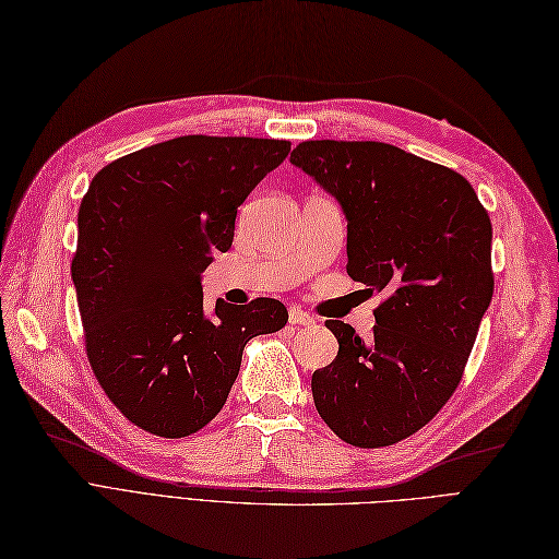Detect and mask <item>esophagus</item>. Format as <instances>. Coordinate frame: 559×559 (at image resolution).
Here are the masks:
<instances>
[{
	"label": "esophagus",
	"mask_w": 559,
	"mask_h": 559,
	"mask_svg": "<svg viewBox=\"0 0 559 559\" xmlns=\"http://www.w3.org/2000/svg\"><path fill=\"white\" fill-rule=\"evenodd\" d=\"M289 322L292 324H304V326H312L317 320L312 314H308L306 310H300V308H292L289 310Z\"/></svg>",
	"instance_id": "esophagus-1"
}]
</instances>
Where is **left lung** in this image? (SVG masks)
Here are the masks:
<instances>
[{
	"mask_svg": "<svg viewBox=\"0 0 559 559\" xmlns=\"http://www.w3.org/2000/svg\"><path fill=\"white\" fill-rule=\"evenodd\" d=\"M292 164L348 221V275L385 294L371 338L326 322L338 355L312 373V400L341 440L395 444L456 390L491 294V221L442 164L373 141H306Z\"/></svg>",
	"mask_w": 559,
	"mask_h": 559,
	"instance_id": "obj_1",
	"label": "left lung"
}]
</instances>
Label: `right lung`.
<instances>
[{"label": "right lung", "mask_w": 559, "mask_h": 559, "mask_svg": "<svg viewBox=\"0 0 559 559\" xmlns=\"http://www.w3.org/2000/svg\"><path fill=\"white\" fill-rule=\"evenodd\" d=\"M289 141L180 135L119 157L78 214V289L86 355L119 412L159 437H186L221 409L245 345L280 331L275 298L204 308L202 273L228 251L237 206L289 155Z\"/></svg>", "instance_id": "add662e5"}]
</instances>
